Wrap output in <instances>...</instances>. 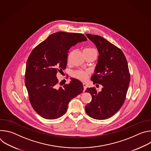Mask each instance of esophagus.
<instances>
[{
	"mask_svg": "<svg viewBox=\"0 0 151 151\" xmlns=\"http://www.w3.org/2000/svg\"><path fill=\"white\" fill-rule=\"evenodd\" d=\"M83 92H85V91L86 90L87 88V85L86 83H83Z\"/></svg>",
	"mask_w": 151,
	"mask_h": 151,
	"instance_id": "obj_1",
	"label": "esophagus"
}]
</instances>
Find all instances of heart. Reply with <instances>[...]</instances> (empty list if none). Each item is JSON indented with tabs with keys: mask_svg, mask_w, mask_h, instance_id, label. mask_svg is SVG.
<instances>
[{
	"mask_svg": "<svg viewBox=\"0 0 151 151\" xmlns=\"http://www.w3.org/2000/svg\"><path fill=\"white\" fill-rule=\"evenodd\" d=\"M92 50L91 48H86L84 50ZM73 75L75 78L84 81L85 80H87V79L88 77V72L87 71H83V70H77L75 71V72H73Z\"/></svg>",
	"mask_w": 151,
	"mask_h": 151,
	"instance_id": "obj_1",
	"label": "heart"
}]
</instances>
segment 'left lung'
I'll return each mask as SVG.
<instances>
[{"mask_svg":"<svg viewBox=\"0 0 151 151\" xmlns=\"http://www.w3.org/2000/svg\"><path fill=\"white\" fill-rule=\"evenodd\" d=\"M96 46L99 55L94 73V83L101 84V91L88 88L91 101L85 106L88 116L96 119H106L114 115L122 106L130 81L127 59L122 51L100 36L86 34Z\"/></svg>","mask_w":151,"mask_h":151,"instance_id":"8db88e82","label":"left lung"}]
</instances>
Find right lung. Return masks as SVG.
I'll use <instances>...</instances> for the list:
<instances>
[{
  "mask_svg": "<svg viewBox=\"0 0 151 151\" xmlns=\"http://www.w3.org/2000/svg\"><path fill=\"white\" fill-rule=\"evenodd\" d=\"M87 40L81 33L58 32L49 36L30 53L25 84L33 108L42 118L61 117L66 112L70 101L82 93V83L75 78L57 89L56 75L58 71L66 68L69 49Z\"/></svg>",
  "mask_w": 151,
  "mask_h": 151,
  "instance_id": "add662e5",
  "label": "right lung"
}]
</instances>
